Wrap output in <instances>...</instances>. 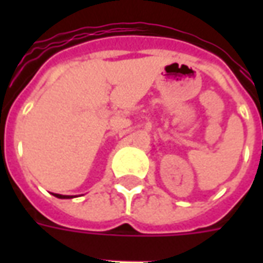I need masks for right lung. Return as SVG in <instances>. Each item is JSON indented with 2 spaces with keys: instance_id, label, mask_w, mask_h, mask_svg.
Returning <instances> with one entry per match:
<instances>
[{
  "instance_id": "add662e5",
  "label": "right lung",
  "mask_w": 263,
  "mask_h": 263,
  "mask_svg": "<svg viewBox=\"0 0 263 263\" xmlns=\"http://www.w3.org/2000/svg\"><path fill=\"white\" fill-rule=\"evenodd\" d=\"M54 196V197L58 198H73V196H63V194H56V193H52Z\"/></svg>"
}]
</instances>
